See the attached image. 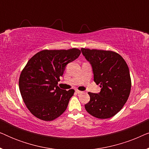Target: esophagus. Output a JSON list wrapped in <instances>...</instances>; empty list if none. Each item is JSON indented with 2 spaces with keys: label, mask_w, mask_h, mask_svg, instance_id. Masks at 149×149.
I'll return each mask as SVG.
<instances>
[{
  "label": "esophagus",
  "mask_w": 149,
  "mask_h": 149,
  "mask_svg": "<svg viewBox=\"0 0 149 149\" xmlns=\"http://www.w3.org/2000/svg\"><path fill=\"white\" fill-rule=\"evenodd\" d=\"M76 91V93H79H79H82V91H79V90H78V89H76V91Z\"/></svg>",
  "instance_id": "34e87169"
}]
</instances>
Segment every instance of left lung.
<instances>
[{
    "mask_svg": "<svg viewBox=\"0 0 149 149\" xmlns=\"http://www.w3.org/2000/svg\"><path fill=\"white\" fill-rule=\"evenodd\" d=\"M81 50L92 67L93 81L101 88L98 93H88L90 100L85 105V109L98 119L113 117L123 108L131 90L127 64L119 54L112 51Z\"/></svg>",
    "mask_w": 149,
    "mask_h": 149,
    "instance_id": "obj_1",
    "label": "left lung"
}]
</instances>
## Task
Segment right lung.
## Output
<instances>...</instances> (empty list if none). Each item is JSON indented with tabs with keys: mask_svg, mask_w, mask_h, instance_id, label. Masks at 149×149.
<instances>
[{
	"mask_svg": "<svg viewBox=\"0 0 149 149\" xmlns=\"http://www.w3.org/2000/svg\"><path fill=\"white\" fill-rule=\"evenodd\" d=\"M80 54L76 48L46 49L30 59L20 74L19 87L26 107L34 116L52 121L66 111L74 90H64L57 85L66 65Z\"/></svg>",
	"mask_w": 149,
	"mask_h": 149,
	"instance_id": "1",
	"label": "right lung"
}]
</instances>
